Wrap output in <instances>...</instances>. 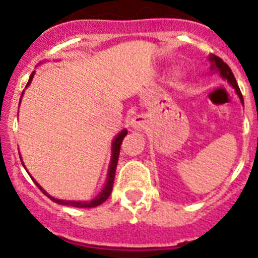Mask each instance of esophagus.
I'll use <instances>...</instances> for the list:
<instances>
[{"label": "esophagus", "instance_id": "1", "mask_svg": "<svg viewBox=\"0 0 258 258\" xmlns=\"http://www.w3.org/2000/svg\"><path fill=\"white\" fill-rule=\"evenodd\" d=\"M131 126L134 127L135 130L144 128V126H145L144 116H142V115L134 116V118H132V120H131Z\"/></svg>", "mask_w": 258, "mask_h": 258}]
</instances>
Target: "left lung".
<instances>
[{"label": "left lung", "instance_id": "obj_1", "mask_svg": "<svg viewBox=\"0 0 258 258\" xmlns=\"http://www.w3.org/2000/svg\"><path fill=\"white\" fill-rule=\"evenodd\" d=\"M209 59L210 62H212V69H217V70L219 71V74H221V76L225 78V79H227V82L230 83V84L234 87L235 91H236L237 96L240 97V101L243 102V95H241L240 89H239V86H237V83H236V79H235L234 74H232L231 69L228 67V64L226 63V62H223L219 57H217V55H210Z\"/></svg>", "mask_w": 258, "mask_h": 258}]
</instances>
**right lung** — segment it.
Masks as SVG:
<instances>
[{"mask_svg":"<svg viewBox=\"0 0 258 258\" xmlns=\"http://www.w3.org/2000/svg\"><path fill=\"white\" fill-rule=\"evenodd\" d=\"M33 74H35V71H33L32 74H31L30 76V80H28V83H27V86L28 87V84H30L31 82H32V78H33ZM127 135V131L126 130H123L122 132H120L119 135L116 136L115 140H114L113 143V154H111V162H110V169H109V174H107V182L106 184H105L104 189L101 191V194L98 195L96 199H93L92 201H88V203H80V201H64V200H58V199H54V197L49 196L48 194H46L44 189H42L41 187H40L37 183H36V185L41 189L42 194H45L46 196L50 199V200H53L54 203L57 204H62V205H70V207H75V208H95V207H98V205H101L102 203H104L105 200H107V197L110 196L111 194V189H113V183H114V178H115V169H116V163H118V157H119V151H120V145H122V142L123 139H124V136Z\"/></svg>","mask_w":258,"mask_h":258,"instance_id":"right-lung-1","label":"right lung"}]
</instances>
